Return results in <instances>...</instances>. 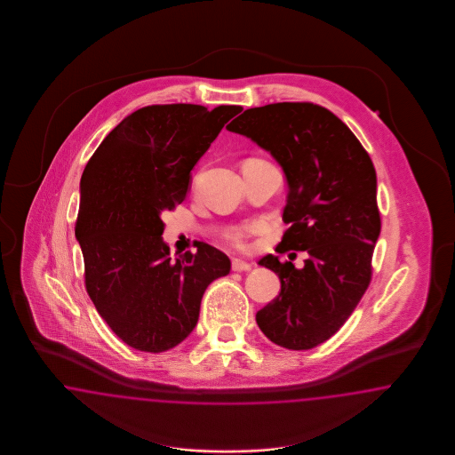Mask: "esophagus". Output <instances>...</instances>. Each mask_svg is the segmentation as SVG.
<instances>
[{
    "label": "esophagus",
    "instance_id": "34e87169",
    "mask_svg": "<svg viewBox=\"0 0 455 455\" xmlns=\"http://www.w3.org/2000/svg\"><path fill=\"white\" fill-rule=\"evenodd\" d=\"M250 268H251V263L243 262L240 259H235L234 262H232V270L234 272H248Z\"/></svg>",
    "mask_w": 455,
    "mask_h": 455
}]
</instances>
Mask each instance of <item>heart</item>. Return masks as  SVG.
I'll return each mask as SVG.
<instances>
[{
	"instance_id": "b5f03b06",
	"label": "heart",
	"mask_w": 455,
	"mask_h": 455,
	"mask_svg": "<svg viewBox=\"0 0 455 455\" xmlns=\"http://www.w3.org/2000/svg\"><path fill=\"white\" fill-rule=\"evenodd\" d=\"M255 232L253 225H245L240 228H235L234 232L227 235V238L230 240V243H234L235 247L243 248L247 245V236Z\"/></svg>"
}]
</instances>
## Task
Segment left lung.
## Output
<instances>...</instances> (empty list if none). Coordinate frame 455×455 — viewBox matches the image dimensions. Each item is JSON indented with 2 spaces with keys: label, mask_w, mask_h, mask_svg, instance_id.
<instances>
[{
  "label": "left lung",
  "mask_w": 455,
  "mask_h": 455,
  "mask_svg": "<svg viewBox=\"0 0 455 455\" xmlns=\"http://www.w3.org/2000/svg\"><path fill=\"white\" fill-rule=\"evenodd\" d=\"M227 130L272 153L289 181L283 232L276 251H307L303 268L267 255L280 293L257 312L260 331L289 350L329 340L355 310L372 280L380 235L377 175L350 128L310 101L248 108Z\"/></svg>",
  "instance_id": "obj_1"
}]
</instances>
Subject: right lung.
Wrapping results in <instances>:
<instances>
[{
	"label": "right lung",
	"mask_w": 455,
	"mask_h": 455,
	"mask_svg": "<svg viewBox=\"0 0 455 455\" xmlns=\"http://www.w3.org/2000/svg\"><path fill=\"white\" fill-rule=\"evenodd\" d=\"M242 110L143 107L111 130L84 166L75 223L84 287L111 331L137 350L158 354L183 342L208 285L230 272V259L204 242L172 260L160 215L185 200L193 166Z\"/></svg>",
	"instance_id": "add662e5"
}]
</instances>
